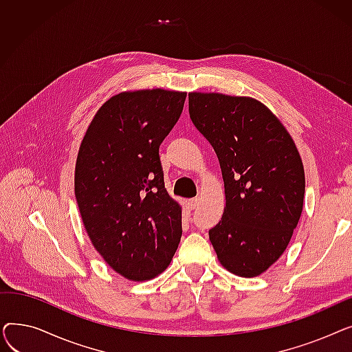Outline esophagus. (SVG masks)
I'll return each mask as SVG.
<instances>
[{"mask_svg": "<svg viewBox=\"0 0 352 352\" xmlns=\"http://www.w3.org/2000/svg\"><path fill=\"white\" fill-rule=\"evenodd\" d=\"M188 207L191 208V210H195L197 207H198V204H199V199L198 198H191V199H188Z\"/></svg>", "mask_w": 352, "mask_h": 352, "instance_id": "1", "label": "esophagus"}]
</instances>
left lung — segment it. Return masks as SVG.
Here are the masks:
<instances>
[{
  "label": "left lung",
  "mask_w": 352,
  "mask_h": 352,
  "mask_svg": "<svg viewBox=\"0 0 352 352\" xmlns=\"http://www.w3.org/2000/svg\"><path fill=\"white\" fill-rule=\"evenodd\" d=\"M188 111L224 178L227 206L210 241L228 271L260 275L283 255L302 212L305 175L297 146L252 98L191 92Z\"/></svg>",
  "instance_id": "8db88e82"
}]
</instances>
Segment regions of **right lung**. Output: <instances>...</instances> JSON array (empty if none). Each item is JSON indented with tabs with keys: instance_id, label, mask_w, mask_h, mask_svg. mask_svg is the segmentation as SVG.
<instances>
[{
	"instance_id": "right-lung-1",
	"label": "right lung",
	"mask_w": 352,
	"mask_h": 352,
	"mask_svg": "<svg viewBox=\"0 0 352 352\" xmlns=\"http://www.w3.org/2000/svg\"><path fill=\"white\" fill-rule=\"evenodd\" d=\"M186 92L144 89L109 98L91 121L76 165V198L92 245L133 281L173 260L181 207L164 186L160 145L178 121Z\"/></svg>"
}]
</instances>
